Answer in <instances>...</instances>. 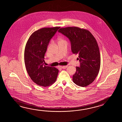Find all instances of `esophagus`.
<instances>
[{"label": "esophagus", "instance_id": "obj_1", "mask_svg": "<svg viewBox=\"0 0 122 122\" xmlns=\"http://www.w3.org/2000/svg\"><path fill=\"white\" fill-rule=\"evenodd\" d=\"M59 67H60V68H62V69H65V68H66L67 67V66H59Z\"/></svg>", "mask_w": 122, "mask_h": 122}]
</instances>
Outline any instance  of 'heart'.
<instances>
[{"label":"heart","instance_id":"heart-1","mask_svg":"<svg viewBox=\"0 0 122 122\" xmlns=\"http://www.w3.org/2000/svg\"><path fill=\"white\" fill-rule=\"evenodd\" d=\"M63 41V40H61V39H60V40H59V41Z\"/></svg>","mask_w":122,"mask_h":122}]
</instances>
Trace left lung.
<instances>
[{
	"label": "left lung",
	"instance_id": "1",
	"mask_svg": "<svg viewBox=\"0 0 122 122\" xmlns=\"http://www.w3.org/2000/svg\"><path fill=\"white\" fill-rule=\"evenodd\" d=\"M70 41L73 54L78 55L80 63L73 75L74 83L86 87L93 81L100 67V55L96 40L90 31L77 27H67L58 30Z\"/></svg>",
	"mask_w": 122,
	"mask_h": 122
}]
</instances>
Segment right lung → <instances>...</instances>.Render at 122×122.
<instances>
[{
	"instance_id": "right-lung-1",
	"label": "right lung",
	"mask_w": 122,
	"mask_h": 122,
	"mask_svg": "<svg viewBox=\"0 0 122 122\" xmlns=\"http://www.w3.org/2000/svg\"><path fill=\"white\" fill-rule=\"evenodd\" d=\"M60 27L43 28L29 37L24 51V62L29 76L39 86L46 87L56 81L58 70L44 65V55L51 39Z\"/></svg>"
}]
</instances>
